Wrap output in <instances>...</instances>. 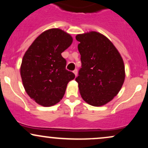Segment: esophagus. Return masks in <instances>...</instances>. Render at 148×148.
<instances>
[{
  "label": "esophagus",
  "instance_id": "obj_1",
  "mask_svg": "<svg viewBox=\"0 0 148 148\" xmlns=\"http://www.w3.org/2000/svg\"><path fill=\"white\" fill-rule=\"evenodd\" d=\"M73 72H74V74H75V76H77V73H78V71H77V69H74V71H73Z\"/></svg>",
  "mask_w": 148,
  "mask_h": 148
}]
</instances>
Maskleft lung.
Listing matches in <instances>:
<instances>
[{
    "mask_svg": "<svg viewBox=\"0 0 148 148\" xmlns=\"http://www.w3.org/2000/svg\"><path fill=\"white\" fill-rule=\"evenodd\" d=\"M81 68L76 81L81 97L91 106L111 101L121 89L125 78L123 58L113 44L95 31L79 34Z\"/></svg>",
    "mask_w": 148,
    "mask_h": 148,
    "instance_id": "left-lung-1",
    "label": "left lung"
}]
</instances>
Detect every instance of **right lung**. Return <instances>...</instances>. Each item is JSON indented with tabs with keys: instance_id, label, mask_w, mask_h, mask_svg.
<instances>
[{
	"instance_id": "1",
	"label": "right lung",
	"mask_w": 148,
	"mask_h": 148,
	"mask_svg": "<svg viewBox=\"0 0 148 148\" xmlns=\"http://www.w3.org/2000/svg\"><path fill=\"white\" fill-rule=\"evenodd\" d=\"M72 37L59 28L40 34L25 53L20 68L22 83L27 94L43 106L58 103L67 84L75 78L65 69L62 53L72 45Z\"/></svg>"
}]
</instances>
